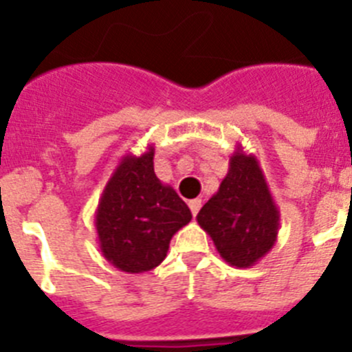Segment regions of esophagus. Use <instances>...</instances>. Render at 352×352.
Listing matches in <instances>:
<instances>
[{"label": "esophagus", "mask_w": 352, "mask_h": 352, "mask_svg": "<svg viewBox=\"0 0 352 352\" xmlns=\"http://www.w3.org/2000/svg\"><path fill=\"white\" fill-rule=\"evenodd\" d=\"M188 208H190L192 214H197L199 210H201V199H192V201H188Z\"/></svg>", "instance_id": "obj_1"}]
</instances>
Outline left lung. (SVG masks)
<instances>
[{
	"mask_svg": "<svg viewBox=\"0 0 352 352\" xmlns=\"http://www.w3.org/2000/svg\"><path fill=\"white\" fill-rule=\"evenodd\" d=\"M197 223L213 239L223 261L250 268L276 243L280 211L276 208L256 155L241 144L229 158L219 192L201 208Z\"/></svg>",
	"mask_w": 352,
	"mask_h": 352,
	"instance_id": "1",
	"label": "left lung"
}]
</instances>
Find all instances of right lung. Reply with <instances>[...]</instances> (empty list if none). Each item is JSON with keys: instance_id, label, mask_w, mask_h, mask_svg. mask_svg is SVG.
Here are the masks:
<instances>
[{"instance_id": "obj_1", "label": "right lung", "mask_w": 352, "mask_h": 352, "mask_svg": "<svg viewBox=\"0 0 352 352\" xmlns=\"http://www.w3.org/2000/svg\"><path fill=\"white\" fill-rule=\"evenodd\" d=\"M155 148L126 153L109 178L95 227L105 259L125 273H144L166 259L170 238L192 220V213L173 186L153 169Z\"/></svg>"}]
</instances>
